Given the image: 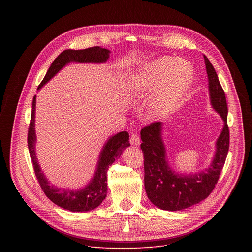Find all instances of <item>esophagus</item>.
<instances>
[{"label":"esophagus","mask_w":252,"mask_h":252,"mask_svg":"<svg viewBox=\"0 0 252 252\" xmlns=\"http://www.w3.org/2000/svg\"><path fill=\"white\" fill-rule=\"evenodd\" d=\"M129 141H130V144H131V145H134V146H137V145L140 144V137H139L137 134L134 133V134L130 135Z\"/></svg>","instance_id":"obj_1"}]
</instances>
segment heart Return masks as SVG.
I'll list each match as a JSON object with an SVG mask.
<instances>
[{"label": "heart", "mask_w": 252, "mask_h": 252, "mask_svg": "<svg viewBox=\"0 0 252 252\" xmlns=\"http://www.w3.org/2000/svg\"><path fill=\"white\" fill-rule=\"evenodd\" d=\"M194 81L192 65L184 59L162 57L150 63L138 77L144 89L158 88L154 107L163 111L188 91Z\"/></svg>", "instance_id": "obj_1"}]
</instances>
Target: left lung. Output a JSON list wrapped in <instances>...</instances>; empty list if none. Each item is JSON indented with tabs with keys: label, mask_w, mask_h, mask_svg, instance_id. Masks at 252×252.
Segmentation results:
<instances>
[{
	"label": "left lung",
	"mask_w": 252,
	"mask_h": 252,
	"mask_svg": "<svg viewBox=\"0 0 252 252\" xmlns=\"http://www.w3.org/2000/svg\"><path fill=\"white\" fill-rule=\"evenodd\" d=\"M204 56L208 90L213 108L221 116L223 128L217 141V151L210 166L194 175H179L171 170L161 138V123L155 122L141 129V149L144 153V184L149 200L163 210L177 211L199 203L215 189L229 151L230 131L228 106L218 74Z\"/></svg>",
	"instance_id": "left-lung-1"
}]
</instances>
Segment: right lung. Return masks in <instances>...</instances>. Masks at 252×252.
I'll return each mask as SVG.
<instances>
[{
  "instance_id": "right-lung-1",
  "label": "right lung",
  "mask_w": 252,
  "mask_h": 252,
  "mask_svg": "<svg viewBox=\"0 0 252 252\" xmlns=\"http://www.w3.org/2000/svg\"><path fill=\"white\" fill-rule=\"evenodd\" d=\"M110 51L101 48L99 46L91 47L84 50H65L53 61L49 67L44 79L38 86L41 89L46 83L54 76L62 67L69 62H93L101 63L109 58ZM34 111H35V96L32 100V110L31 123L29 126L28 145L33 170L37 182L42 190L49 199L56 205L76 213H84L98 207L105 199L107 194V170L109 166L115 161L116 158L122 155L125 148L129 146V135L127 131H121L115 136L111 137L105 144L103 150L99 156V161L94 178L91 183L81 190H66L57 188L50 185L43 171L39 168L37 158L35 156V131H34Z\"/></svg>"
}]
</instances>
